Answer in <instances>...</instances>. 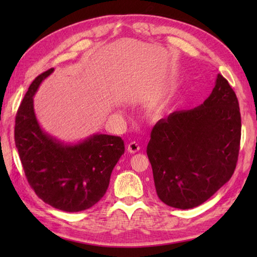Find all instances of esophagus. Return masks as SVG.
<instances>
[{"label": "esophagus", "mask_w": 257, "mask_h": 257, "mask_svg": "<svg viewBox=\"0 0 257 257\" xmlns=\"http://www.w3.org/2000/svg\"><path fill=\"white\" fill-rule=\"evenodd\" d=\"M139 149H140V146L139 144L136 143V141H133V143H130L128 145V151L132 152V154H135V152L139 151Z\"/></svg>", "instance_id": "esophagus-1"}]
</instances>
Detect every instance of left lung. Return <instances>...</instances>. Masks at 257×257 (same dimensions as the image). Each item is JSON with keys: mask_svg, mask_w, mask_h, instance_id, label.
Returning <instances> with one entry per match:
<instances>
[{"mask_svg": "<svg viewBox=\"0 0 257 257\" xmlns=\"http://www.w3.org/2000/svg\"><path fill=\"white\" fill-rule=\"evenodd\" d=\"M241 127L237 97L220 74L202 105L160 119L147 155L163 203L192 209L223 187L236 168Z\"/></svg>", "mask_w": 257, "mask_h": 257, "instance_id": "obj_1", "label": "left lung"}]
</instances>
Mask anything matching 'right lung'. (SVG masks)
I'll return each mask as SVG.
<instances>
[{
    "label": "right lung",
    "mask_w": 257,
    "mask_h": 257,
    "mask_svg": "<svg viewBox=\"0 0 257 257\" xmlns=\"http://www.w3.org/2000/svg\"><path fill=\"white\" fill-rule=\"evenodd\" d=\"M53 70L38 75L21 102L15 117V146L25 177L38 198L55 209L79 212L105 195L124 144L117 136L97 134L76 145H65L43 132L33 96Z\"/></svg>",
    "instance_id": "1"
}]
</instances>
